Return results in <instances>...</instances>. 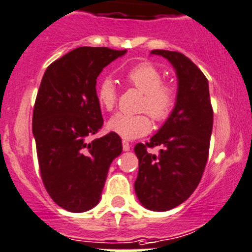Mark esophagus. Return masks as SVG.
Listing matches in <instances>:
<instances>
[{"instance_id": "34e87169", "label": "esophagus", "mask_w": 252, "mask_h": 252, "mask_svg": "<svg viewBox=\"0 0 252 252\" xmlns=\"http://www.w3.org/2000/svg\"><path fill=\"white\" fill-rule=\"evenodd\" d=\"M122 144H123V150H124V152H128V150H130V144H129V143L126 142V140H123V142H122Z\"/></svg>"}]
</instances>
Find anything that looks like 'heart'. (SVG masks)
<instances>
[{"mask_svg":"<svg viewBox=\"0 0 252 252\" xmlns=\"http://www.w3.org/2000/svg\"><path fill=\"white\" fill-rule=\"evenodd\" d=\"M126 83L144 94L140 109L148 112L154 121L163 122L169 118L176 104V89L164 83V76L152 63H139L126 73ZM118 92L114 81L109 77L100 79L97 86V99L105 110H113L117 104ZM108 129L124 139L144 137L152 129L147 114L129 115L118 113L108 122Z\"/></svg>","mask_w":252,"mask_h":252,"instance_id":"b5f03b06","label":"heart"}]
</instances>
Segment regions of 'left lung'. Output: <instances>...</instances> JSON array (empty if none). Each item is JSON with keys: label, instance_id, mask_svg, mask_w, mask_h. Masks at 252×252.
I'll list each match as a JSON object with an SVG mask.
<instances>
[{"label": "left lung", "instance_id": "obj_1", "mask_svg": "<svg viewBox=\"0 0 252 252\" xmlns=\"http://www.w3.org/2000/svg\"><path fill=\"white\" fill-rule=\"evenodd\" d=\"M152 55L166 58L175 69L176 104L150 142L134 147L139 159L134 188L144 208L166 211L184 203L200 183L209 157L213 107L208 79L187 56L165 49H154ZM158 145L164 147L158 156L147 152Z\"/></svg>", "mask_w": 252, "mask_h": 252}]
</instances>
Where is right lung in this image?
Returning a JSON list of instances; mask_svg holds the SVG:
<instances>
[{"label":"right lung","instance_id":"1","mask_svg":"<svg viewBox=\"0 0 252 252\" xmlns=\"http://www.w3.org/2000/svg\"><path fill=\"white\" fill-rule=\"evenodd\" d=\"M126 52L79 47L51 63L42 78L32 119L39 170L49 196L70 213L99 203L110 164L123 150L113 131L91 137L103 126L97 77Z\"/></svg>","mask_w":252,"mask_h":252}]
</instances>
